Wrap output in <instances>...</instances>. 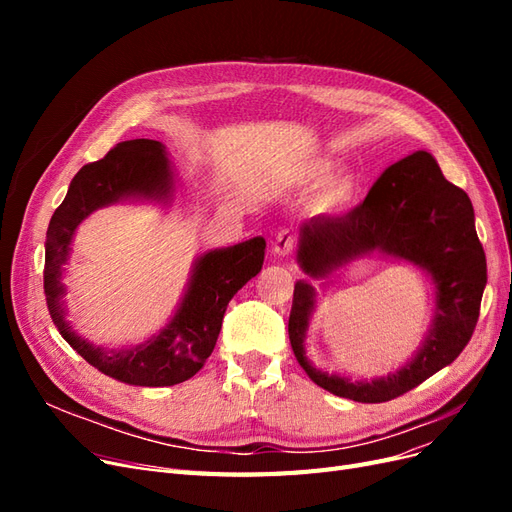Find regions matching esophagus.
<instances>
[{
    "instance_id": "esophagus-1",
    "label": "esophagus",
    "mask_w": 512,
    "mask_h": 512,
    "mask_svg": "<svg viewBox=\"0 0 512 512\" xmlns=\"http://www.w3.org/2000/svg\"><path fill=\"white\" fill-rule=\"evenodd\" d=\"M292 247H294L292 235H290L288 230H282V232H277V237H275V241H273L271 252H273L275 256H288V254L292 252Z\"/></svg>"
}]
</instances>
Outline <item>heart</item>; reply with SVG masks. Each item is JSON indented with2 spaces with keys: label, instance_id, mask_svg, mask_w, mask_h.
<instances>
[{
  "label": "heart",
  "instance_id": "obj_1",
  "mask_svg": "<svg viewBox=\"0 0 512 512\" xmlns=\"http://www.w3.org/2000/svg\"><path fill=\"white\" fill-rule=\"evenodd\" d=\"M335 166L337 164L333 160L318 158L303 164L297 170V175H294V183L303 190L314 188L318 182L321 183L316 194L312 196L314 213H320V215L344 213L354 205L356 196H359V179H356V175L352 173L333 175Z\"/></svg>",
  "mask_w": 512,
  "mask_h": 512
}]
</instances>
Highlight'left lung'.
Instances as JSON below:
<instances>
[{
  "label": "left lung",
  "instance_id": "obj_1",
  "mask_svg": "<svg viewBox=\"0 0 512 512\" xmlns=\"http://www.w3.org/2000/svg\"><path fill=\"white\" fill-rule=\"evenodd\" d=\"M297 245L299 267L309 280H318L320 290L333 284V275L369 256L410 262L425 271L433 288V316L421 346L395 371L367 380L324 371L309 361L305 337L318 290L307 280L294 284L290 346L305 374L324 391L361 404L395 399L451 365L470 342L487 284V260L468 194L444 179L431 153L414 151L391 164L344 218L303 224Z\"/></svg>",
  "mask_w": 512,
  "mask_h": 512
}]
</instances>
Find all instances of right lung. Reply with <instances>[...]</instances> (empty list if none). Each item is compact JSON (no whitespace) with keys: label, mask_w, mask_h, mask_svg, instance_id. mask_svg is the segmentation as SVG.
I'll list each match as a JSON object with an SVG mask.
<instances>
[{"label":"right lung","mask_w":512,"mask_h":512,"mask_svg":"<svg viewBox=\"0 0 512 512\" xmlns=\"http://www.w3.org/2000/svg\"><path fill=\"white\" fill-rule=\"evenodd\" d=\"M177 175L166 145L149 138L123 141L74 175L64 203L53 213L44 241V297L59 335L104 376L130 386H173L198 374L211 356L228 301L265 260L267 241L247 239L215 247L192 262L188 284L173 316L143 344L106 348L76 333L68 320L64 273L76 228L91 213L117 203H156L175 198Z\"/></svg>","instance_id":"obj_1"}]
</instances>
